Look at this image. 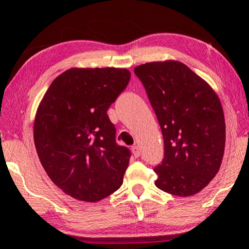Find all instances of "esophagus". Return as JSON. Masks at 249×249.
I'll list each match as a JSON object with an SVG mask.
<instances>
[{
	"instance_id": "esophagus-1",
	"label": "esophagus",
	"mask_w": 249,
	"mask_h": 249,
	"mask_svg": "<svg viewBox=\"0 0 249 249\" xmlns=\"http://www.w3.org/2000/svg\"><path fill=\"white\" fill-rule=\"evenodd\" d=\"M131 152L132 154L135 155V158H138L139 155H141V149H139V146L138 145H134L131 147Z\"/></svg>"
}]
</instances>
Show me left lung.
<instances>
[{"label":"left lung","instance_id":"8db88e82","mask_svg":"<svg viewBox=\"0 0 249 249\" xmlns=\"http://www.w3.org/2000/svg\"><path fill=\"white\" fill-rule=\"evenodd\" d=\"M158 117L164 159L155 166V185L187 197L199 193L219 171L226 144L220 98L203 78L179 61L136 67Z\"/></svg>","mask_w":249,"mask_h":249}]
</instances>
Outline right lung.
Returning <instances> with one entry per match:
<instances>
[{
	"label": "right lung",
	"mask_w": 249,
	"mask_h": 249,
	"mask_svg": "<svg viewBox=\"0 0 249 249\" xmlns=\"http://www.w3.org/2000/svg\"><path fill=\"white\" fill-rule=\"evenodd\" d=\"M124 68H71L44 94L34 121V142L47 176L64 194L95 203L120 188L130 152L115 142L107 113L124 90Z\"/></svg>",
	"instance_id": "obj_1"
}]
</instances>
